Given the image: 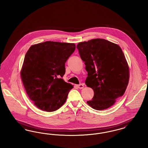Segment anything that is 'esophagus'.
Masks as SVG:
<instances>
[{
    "label": "esophagus",
    "mask_w": 148,
    "mask_h": 148,
    "mask_svg": "<svg viewBox=\"0 0 148 148\" xmlns=\"http://www.w3.org/2000/svg\"><path fill=\"white\" fill-rule=\"evenodd\" d=\"M84 84H80L77 85V86L79 89H83L84 88Z\"/></svg>",
    "instance_id": "esophagus-1"
}]
</instances>
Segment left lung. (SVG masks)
<instances>
[{"label":"left lung","instance_id":"1","mask_svg":"<svg viewBox=\"0 0 148 148\" xmlns=\"http://www.w3.org/2000/svg\"><path fill=\"white\" fill-rule=\"evenodd\" d=\"M85 62L87 86L94 90L92 108L101 110L113 106L123 96L129 80V68L119 46L104 39L79 42L77 46Z\"/></svg>","mask_w":148,"mask_h":148}]
</instances>
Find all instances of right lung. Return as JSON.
<instances>
[{
	"label": "right lung",
	"mask_w": 148,
	"mask_h": 148,
	"mask_svg": "<svg viewBox=\"0 0 148 148\" xmlns=\"http://www.w3.org/2000/svg\"><path fill=\"white\" fill-rule=\"evenodd\" d=\"M75 49L74 43L48 41L32 45L27 52L21 77L29 98L39 109L54 112L66 101L74 86L61 77Z\"/></svg>",
	"instance_id": "obj_1"
}]
</instances>
